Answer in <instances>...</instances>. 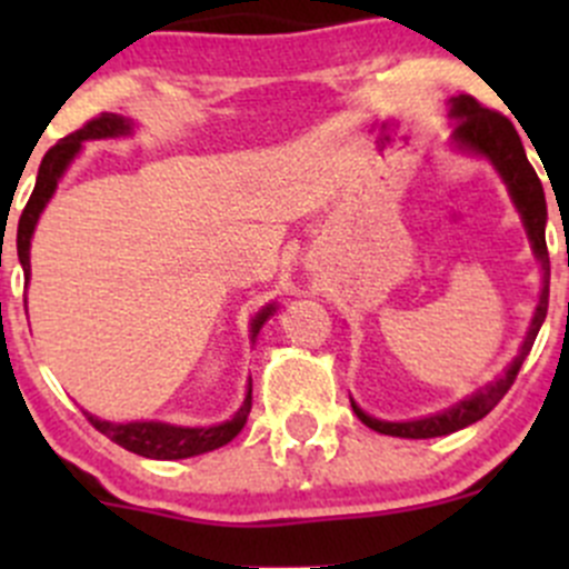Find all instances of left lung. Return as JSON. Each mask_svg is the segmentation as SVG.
Returning <instances> with one entry per match:
<instances>
[{
    "label": "left lung",
    "mask_w": 569,
    "mask_h": 569,
    "mask_svg": "<svg viewBox=\"0 0 569 569\" xmlns=\"http://www.w3.org/2000/svg\"><path fill=\"white\" fill-rule=\"evenodd\" d=\"M451 118L455 123V142L457 151L476 153V157L490 159L492 168L498 170V176L507 183L509 194H512L515 209L520 211V220H523L526 233H529V242L537 261L542 263V295H539L537 311L529 325V332L523 338V347H520L518 358L509 363V369L503 371V377H498L490 386L479 388L476 393H470L468 399L457 401L455 407L443 412H435V416L416 418V421H380V418H371L360 410L352 401V410L360 421L369 429L380 435H391V438H410V440H423V438H440V435H451L457 429L470 427V423L481 421L498 401L507 396L512 388L515 377H518L520 366L529 358L533 338H537L539 327H542L545 313H548V291H550V258H548V244H545V222H548V206H545V192L542 183H539L537 173L526 159L523 142H520L518 131L509 123V118H503L496 109L481 107L479 101L470 99V96H457L451 99Z\"/></svg>",
    "instance_id": "8db88e82"
}]
</instances>
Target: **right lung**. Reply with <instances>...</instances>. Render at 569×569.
<instances>
[{
	"label": "right lung",
	"instance_id": "1",
	"mask_svg": "<svg viewBox=\"0 0 569 569\" xmlns=\"http://www.w3.org/2000/svg\"><path fill=\"white\" fill-rule=\"evenodd\" d=\"M120 134H131V120H126L123 114L114 112H104L99 118L88 120L82 129H77L73 134L62 137L57 146H51L46 151L43 162L38 168V181L36 189H32L30 200H27V209L21 211L19 220V237H16V248H19V261L24 267V278L30 280V242L32 233H36L38 217L40 211L46 209L49 198L54 194L57 181L60 176L66 173L68 164L73 162L79 151H82L84 140H107V137H120ZM274 313V306H267L263 311L256 313L252 319L250 332L252 338L258 336L261 325ZM252 407V380L248 386V393H244L242 407L237 410V416L231 421H222L217 427H173V423H162V421H129V423H112V421H101V418L88 416V421L99 429L101 435H107L112 443L123 446L126 451H134L140 457H151V460H187V457H198L206 455V451H214L220 446L231 443L242 427L248 423Z\"/></svg>",
	"mask_w": 569,
	"mask_h": 569
}]
</instances>
